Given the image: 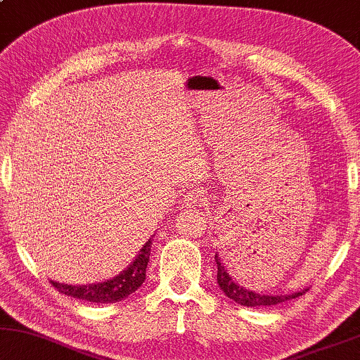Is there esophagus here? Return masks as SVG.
Returning a JSON list of instances; mask_svg holds the SVG:
<instances>
[{"label": "esophagus", "mask_w": 360, "mask_h": 360, "mask_svg": "<svg viewBox=\"0 0 360 360\" xmlns=\"http://www.w3.org/2000/svg\"><path fill=\"white\" fill-rule=\"evenodd\" d=\"M204 200V192L199 191V189H192L187 192V194L184 195V204L187 207H195L199 205L200 202Z\"/></svg>", "instance_id": "1"}]
</instances>
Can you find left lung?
Returning a JSON list of instances; mask_svg holds the SVG:
<instances>
[{"label":"left lung","mask_w":360,"mask_h":360,"mask_svg":"<svg viewBox=\"0 0 360 360\" xmlns=\"http://www.w3.org/2000/svg\"><path fill=\"white\" fill-rule=\"evenodd\" d=\"M225 260V259H224ZM215 261H217V282L221 290L225 292V295L231 298L233 302H236L238 305L243 307H271V305H279V303H283L287 300H292V298H297L305 293L308 288L302 292H295L292 295H262V293L248 290V288L241 287L240 283H236L231 279L230 276V267L225 266V263L221 261V257L219 255H215Z\"/></svg>","instance_id":"1"}]
</instances>
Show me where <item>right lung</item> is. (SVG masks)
Returning <instances> with one entry per match:
<instances>
[{
  "mask_svg": "<svg viewBox=\"0 0 360 360\" xmlns=\"http://www.w3.org/2000/svg\"><path fill=\"white\" fill-rule=\"evenodd\" d=\"M150 248L151 240L145 243L141 248L139 256L135 261L127 267V269L115 276L114 279L101 282V283H89V285H67V283L52 282L55 290L65 295H70L79 300L93 302V303H114L127 298L130 293H134L145 281L146 266L150 261Z\"/></svg>",
  "mask_w": 360,
  "mask_h": 360,
  "instance_id": "1",
  "label": "right lung"
}]
</instances>
